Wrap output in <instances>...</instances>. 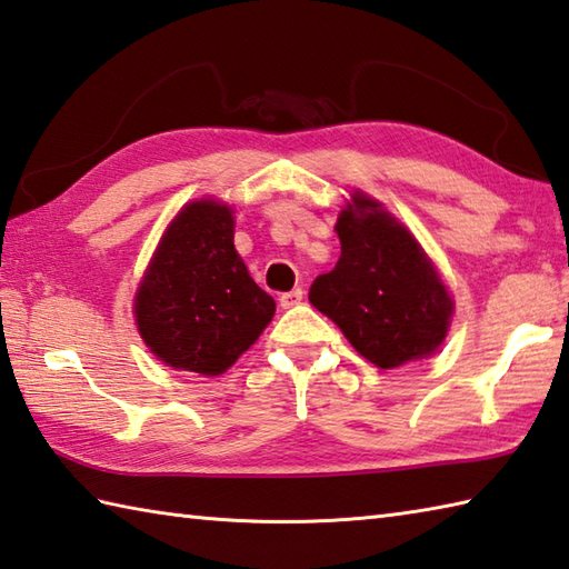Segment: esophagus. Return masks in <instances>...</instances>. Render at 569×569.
Returning a JSON list of instances; mask_svg holds the SVG:
<instances>
[{
  "mask_svg": "<svg viewBox=\"0 0 569 569\" xmlns=\"http://www.w3.org/2000/svg\"><path fill=\"white\" fill-rule=\"evenodd\" d=\"M300 300H303V288H293V291H286L278 296V303H281L283 308H293L300 303Z\"/></svg>",
  "mask_w": 569,
  "mask_h": 569,
  "instance_id": "34e87169",
  "label": "esophagus"
}]
</instances>
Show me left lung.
Masks as SVG:
<instances>
[{"instance_id":"1","label":"left lung","mask_w":569,"mask_h":569,"mask_svg":"<svg viewBox=\"0 0 569 569\" xmlns=\"http://www.w3.org/2000/svg\"><path fill=\"white\" fill-rule=\"evenodd\" d=\"M338 219L340 259L310 286V303L382 370L427 358L447 338L451 296L415 237L355 194Z\"/></svg>"}]
</instances>
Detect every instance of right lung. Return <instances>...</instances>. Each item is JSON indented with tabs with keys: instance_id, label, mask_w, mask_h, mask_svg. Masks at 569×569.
<instances>
[{
	"instance_id": "add662e5",
	"label": "right lung",
	"mask_w": 569,
	"mask_h": 569,
	"mask_svg": "<svg viewBox=\"0 0 569 569\" xmlns=\"http://www.w3.org/2000/svg\"><path fill=\"white\" fill-rule=\"evenodd\" d=\"M273 310L233 249L231 209L209 199L177 214L136 298L144 345L164 365L199 375L237 362Z\"/></svg>"
}]
</instances>
